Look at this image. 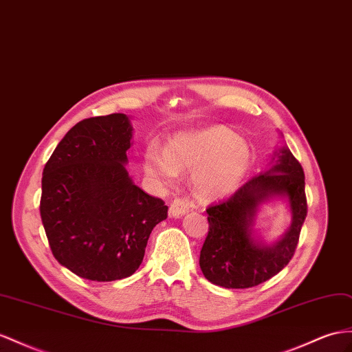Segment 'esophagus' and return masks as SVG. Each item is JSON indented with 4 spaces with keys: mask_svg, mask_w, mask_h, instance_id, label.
Segmentation results:
<instances>
[{
    "mask_svg": "<svg viewBox=\"0 0 352 352\" xmlns=\"http://www.w3.org/2000/svg\"><path fill=\"white\" fill-rule=\"evenodd\" d=\"M192 202L187 197H175V199L169 205V215L173 217H182L186 212L190 211Z\"/></svg>",
    "mask_w": 352,
    "mask_h": 352,
    "instance_id": "esophagus-1",
    "label": "esophagus"
}]
</instances>
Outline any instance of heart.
<instances>
[{
    "mask_svg": "<svg viewBox=\"0 0 352 352\" xmlns=\"http://www.w3.org/2000/svg\"><path fill=\"white\" fill-rule=\"evenodd\" d=\"M250 144L224 128L178 135L168 144L166 153L150 146L144 155V169L160 186H173L179 170H193L195 190L215 199L235 190L251 165Z\"/></svg>",
    "mask_w": 352,
    "mask_h": 352,
    "instance_id": "heart-1",
    "label": "heart"
}]
</instances>
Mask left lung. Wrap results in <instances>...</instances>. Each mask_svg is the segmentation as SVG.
<instances>
[{
	"label": "left lung",
	"mask_w": 352,
	"mask_h": 352,
	"mask_svg": "<svg viewBox=\"0 0 352 352\" xmlns=\"http://www.w3.org/2000/svg\"><path fill=\"white\" fill-rule=\"evenodd\" d=\"M270 195H287L294 221L275 246H260L252 239L250 224L256 205ZM208 235L199 265L205 278L224 288H250L275 276L288 265L299 242L308 214L305 174L292 151H279L276 164L265 174L251 177L238 190L206 208Z\"/></svg>",
	"instance_id": "left-lung-1"
}]
</instances>
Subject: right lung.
<instances>
[{
	"mask_svg": "<svg viewBox=\"0 0 352 352\" xmlns=\"http://www.w3.org/2000/svg\"><path fill=\"white\" fill-rule=\"evenodd\" d=\"M132 128L126 114L89 117L71 128L43 169L40 214L52 254L90 281L131 276L168 206L124 169Z\"/></svg>",
	"mask_w": 352,
	"mask_h": 352,
	"instance_id": "add662e5",
	"label": "right lung"
}]
</instances>
